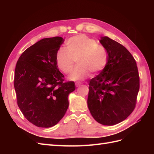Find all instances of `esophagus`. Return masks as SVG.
<instances>
[{
  "mask_svg": "<svg viewBox=\"0 0 154 154\" xmlns=\"http://www.w3.org/2000/svg\"><path fill=\"white\" fill-rule=\"evenodd\" d=\"M75 85H76V87H79V86H80V85H81V83H80V82H76V83H75Z\"/></svg>",
  "mask_w": 154,
  "mask_h": 154,
  "instance_id": "obj_1",
  "label": "esophagus"
}]
</instances>
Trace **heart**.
<instances>
[{"label":"heart","instance_id":"obj_1","mask_svg":"<svg viewBox=\"0 0 154 154\" xmlns=\"http://www.w3.org/2000/svg\"><path fill=\"white\" fill-rule=\"evenodd\" d=\"M78 66L71 74L72 80H84L89 76L100 72L107 63V52L103 45L96 40L80 34L69 38L66 49H60L56 55V62L60 71L66 74L71 73L75 66Z\"/></svg>","mask_w":154,"mask_h":154}]
</instances>
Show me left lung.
<instances>
[{
    "label": "left lung",
    "mask_w": 154,
    "mask_h": 154,
    "mask_svg": "<svg viewBox=\"0 0 154 154\" xmlns=\"http://www.w3.org/2000/svg\"><path fill=\"white\" fill-rule=\"evenodd\" d=\"M107 52V63L89 83L87 99L92 117L100 124L123 122L136 107L139 90L136 62L124 46L107 36L100 40Z\"/></svg>",
    "instance_id": "left-lung-1"
}]
</instances>
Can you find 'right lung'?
Masks as SVG:
<instances>
[{
    "instance_id": "1",
    "label": "right lung",
    "mask_w": 154,
    "mask_h": 154,
    "mask_svg": "<svg viewBox=\"0 0 154 154\" xmlns=\"http://www.w3.org/2000/svg\"><path fill=\"white\" fill-rule=\"evenodd\" d=\"M63 42L60 36L42 39L27 48L17 62L14 87L17 104L36 127L57 125L68 109L69 94L75 90L74 82H64L56 62Z\"/></svg>"
}]
</instances>
